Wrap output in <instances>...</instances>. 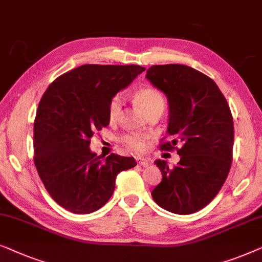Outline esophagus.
<instances>
[{"label": "esophagus", "instance_id": "obj_1", "mask_svg": "<svg viewBox=\"0 0 262 262\" xmlns=\"http://www.w3.org/2000/svg\"><path fill=\"white\" fill-rule=\"evenodd\" d=\"M136 163H138V165H140V166H148V165H149V161L145 159V158H141V157L136 158Z\"/></svg>", "mask_w": 262, "mask_h": 262}]
</instances>
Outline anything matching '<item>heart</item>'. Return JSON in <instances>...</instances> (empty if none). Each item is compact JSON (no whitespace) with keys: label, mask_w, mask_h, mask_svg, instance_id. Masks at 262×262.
<instances>
[{"label":"heart","mask_w":262,"mask_h":262,"mask_svg":"<svg viewBox=\"0 0 262 262\" xmlns=\"http://www.w3.org/2000/svg\"><path fill=\"white\" fill-rule=\"evenodd\" d=\"M134 99L139 108L147 116L154 113L163 114L165 109V97L159 90L154 88H142L134 94ZM121 109H122V97L121 95H115L109 101L108 104V117L112 122L119 119ZM123 143L136 152H143L147 148L148 136L142 134H128L123 138Z\"/></svg>","instance_id":"obj_1"}]
</instances>
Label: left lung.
Masks as SVG:
<instances>
[{"mask_svg": "<svg viewBox=\"0 0 262 262\" xmlns=\"http://www.w3.org/2000/svg\"><path fill=\"white\" fill-rule=\"evenodd\" d=\"M146 78L163 91L168 102L167 134L178 143L179 163L168 167L154 161L163 180L154 187L156 203L169 212L187 215L203 209L226 182L233 160L234 122L223 94L211 78L182 64L154 65Z\"/></svg>", "mask_w": 262, "mask_h": 262, "instance_id": "left-lung-1", "label": "left lung"}]
</instances>
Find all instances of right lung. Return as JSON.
<instances>
[{"label": "right lung", "mask_w": 262, "mask_h": 262, "mask_svg": "<svg viewBox=\"0 0 262 262\" xmlns=\"http://www.w3.org/2000/svg\"><path fill=\"white\" fill-rule=\"evenodd\" d=\"M139 65L85 64L64 73L45 91L34 122V164L47 192L75 213L102 208L133 157L90 149L95 132L109 124V101L145 71Z\"/></svg>", "instance_id": "obj_1"}]
</instances>
